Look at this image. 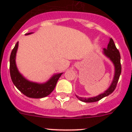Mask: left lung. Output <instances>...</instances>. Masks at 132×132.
<instances>
[{"instance_id":"left-lung-1","label":"left lung","mask_w":132,"mask_h":132,"mask_svg":"<svg viewBox=\"0 0 132 132\" xmlns=\"http://www.w3.org/2000/svg\"><path fill=\"white\" fill-rule=\"evenodd\" d=\"M103 53L106 57H107L110 61L112 62V64H114V78L112 81V83H111L109 88L104 91V93L96 96V97L86 98V97H79L78 95H76L77 98L79 101H81L85 102V103L97 102L98 101L101 100V98H104V97L111 94L114 91L115 88H116L118 81L119 79L120 76L122 68H121L120 64V54L118 50L116 48V45H115L112 39L110 38V39H109V43L108 44L107 48H103Z\"/></svg>"}]
</instances>
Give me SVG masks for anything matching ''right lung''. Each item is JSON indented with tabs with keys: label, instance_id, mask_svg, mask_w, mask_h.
Returning <instances> with one entry per match:
<instances>
[{
	"label": "right lung",
	"instance_id": "1",
	"mask_svg": "<svg viewBox=\"0 0 132 132\" xmlns=\"http://www.w3.org/2000/svg\"><path fill=\"white\" fill-rule=\"evenodd\" d=\"M33 33L26 34V35H30ZM18 48V42L12 51L10 57V73L12 81L18 89L30 98H43L51 94L54 90L59 78L63 73H55L47 81L42 84L31 81L26 79L19 72L16 63V53Z\"/></svg>",
	"mask_w": 132,
	"mask_h": 132
}]
</instances>
